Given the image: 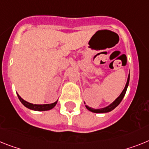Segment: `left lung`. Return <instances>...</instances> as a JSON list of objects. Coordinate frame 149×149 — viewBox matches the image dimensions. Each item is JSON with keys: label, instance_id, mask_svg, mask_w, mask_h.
<instances>
[{"label": "left lung", "instance_id": "1", "mask_svg": "<svg viewBox=\"0 0 149 149\" xmlns=\"http://www.w3.org/2000/svg\"><path fill=\"white\" fill-rule=\"evenodd\" d=\"M129 82H130V74L128 76V78H127V83H126V86H125V88H123V92H121V94L118 96V98H117L115 99V101H113L111 104H109L108 106L105 107H103V108H99V109H94V108H92V107H88V106L86 105V107L88 111H92L93 113H107V112H110L112 110H113L115 107H117V106L119 105L120 103L121 102V101L123 100V97H124L125 94H126V92H127V87L129 86ZM86 104V103H85Z\"/></svg>", "mask_w": 149, "mask_h": 149}]
</instances>
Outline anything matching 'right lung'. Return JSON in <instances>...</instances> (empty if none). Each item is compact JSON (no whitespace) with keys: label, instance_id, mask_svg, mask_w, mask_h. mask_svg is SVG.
I'll return each mask as SVG.
<instances>
[{"label":"right lung","instance_id":"1","mask_svg":"<svg viewBox=\"0 0 149 149\" xmlns=\"http://www.w3.org/2000/svg\"><path fill=\"white\" fill-rule=\"evenodd\" d=\"M18 95V98L19 99V101L21 102V103L23 104L26 107L29 108L30 110H33V111H49V110L52 109L54 107H55V105L57 104V101H56L55 102H54L52 104H33L32 103H29V102H26L25 100L22 99L20 96Z\"/></svg>","mask_w":149,"mask_h":149}]
</instances>
